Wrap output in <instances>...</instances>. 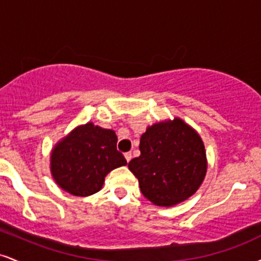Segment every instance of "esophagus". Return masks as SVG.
<instances>
[{
    "instance_id": "1",
    "label": "esophagus",
    "mask_w": 261,
    "mask_h": 261,
    "mask_svg": "<svg viewBox=\"0 0 261 261\" xmlns=\"http://www.w3.org/2000/svg\"><path fill=\"white\" fill-rule=\"evenodd\" d=\"M131 158H133V154H131V152H126V153H125V160L127 161V163L131 161Z\"/></svg>"
}]
</instances>
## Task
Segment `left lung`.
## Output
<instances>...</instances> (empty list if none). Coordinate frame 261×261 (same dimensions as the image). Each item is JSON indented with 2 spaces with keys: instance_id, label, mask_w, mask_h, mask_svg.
I'll list each match as a JSON object with an SVG mask.
<instances>
[{
  "instance_id": "8db88e82",
  "label": "left lung",
  "mask_w": 261,
  "mask_h": 261,
  "mask_svg": "<svg viewBox=\"0 0 261 261\" xmlns=\"http://www.w3.org/2000/svg\"><path fill=\"white\" fill-rule=\"evenodd\" d=\"M140 157L128 162L141 193L158 206L190 197L205 178V147L199 134L180 119L149 126L140 140Z\"/></svg>"
}]
</instances>
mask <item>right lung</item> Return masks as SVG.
Instances as JSON below:
<instances>
[{
    "instance_id": "add662e5",
    "label": "right lung",
    "mask_w": 261,
    "mask_h": 261,
    "mask_svg": "<svg viewBox=\"0 0 261 261\" xmlns=\"http://www.w3.org/2000/svg\"><path fill=\"white\" fill-rule=\"evenodd\" d=\"M116 142L113 130L94 126L92 122L74 128L53 149L55 181L74 196L99 191L108 173L127 163L116 149Z\"/></svg>"
}]
</instances>
